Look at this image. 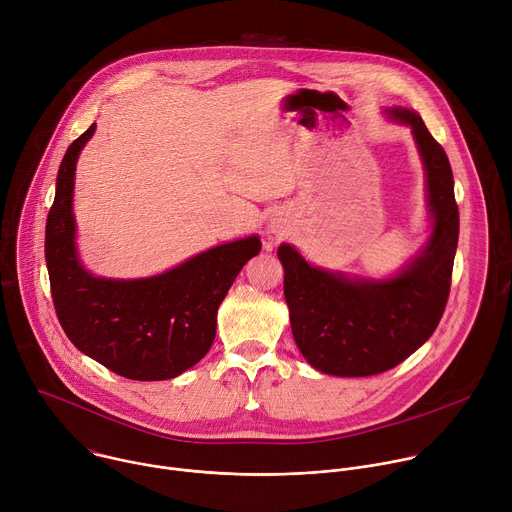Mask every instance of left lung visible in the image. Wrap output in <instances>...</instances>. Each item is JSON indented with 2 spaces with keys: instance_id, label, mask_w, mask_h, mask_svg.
I'll use <instances>...</instances> for the list:
<instances>
[{
  "instance_id": "obj_1",
  "label": "left lung",
  "mask_w": 512,
  "mask_h": 512,
  "mask_svg": "<svg viewBox=\"0 0 512 512\" xmlns=\"http://www.w3.org/2000/svg\"><path fill=\"white\" fill-rule=\"evenodd\" d=\"M389 115L411 127L427 178L433 229L423 251L391 279H350L312 267L291 247L277 251L291 332L314 369L336 377L385 373L437 328L448 304L460 214L444 148L409 109Z\"/></svg>"
}]
</instances>
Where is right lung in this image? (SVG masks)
I'll use <instances>...</instances> for the list:
<instances>
[{
    "instance_id": "add662e5",
    "label": "right lung",
    "mask_w": 512,
    "mask_h": 512,
    "mask_svg": "<svg viewBox=\"0 0 512 512\" xmlns=\"http://www.w3.org/2000/svg\"><path fill=\"white\" fill-rule=\"evenodd\" d=\"M95 123L68 145L46 221V265L62 330L81 352L133 381L182 375L210 350L216 312L243 265L261 251L259 237L208 249L145 279L93 277L75 247V168Z\"/></svg>"
}]
</instances>
